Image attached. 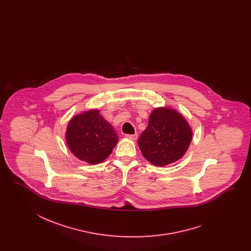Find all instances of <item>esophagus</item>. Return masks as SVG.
Returning <instances> with one entry per match:
<instances>
[{
    "label": "esophagus",
    "instance_id": "1",
    "mask_svg": "<svg viewBox=\"0 0 251 251\" xmlns=\"http://www.w3.org/2000/svg\"><path fill=\"white\" fill-rule=\"evenodd\" d=\"M125 137H126L127 139H129V140H132V141H136L137 137H138V135H137V133H135V134H126Z\"/></svg>",
    "mask_w": 251,
    "mask_h": 251
}]
</instances>
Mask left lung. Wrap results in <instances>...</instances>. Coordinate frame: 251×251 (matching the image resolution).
<instances>
[{
	"label": "left lung",
	"instance_id": "1",
	"mask_svg": "<svg viewBox=\"0 0 251 251\" xmlns=\"http://www.w3.org/2000/svg\"><path fill=\"white\" fill-rule=\"evenodd\" d=\"M192 139V129L181 113L167 106L153 109L148 126L138 139L144 157L156 167L182 158Z\"/></svg>",
	"mask_w": 251,
	"mask_h": 251
}]
</instances>
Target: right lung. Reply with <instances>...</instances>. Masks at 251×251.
Listing matches in <instances>:
<instances>
[{"label":"right lung","instance_id":"add662e5","mask_svg":"<svg viewBox=\"0 0 251 251\" xmlns=\"http://www.w3.org/2000/svg\"><path fill=\"white\" fill-rule=\"evenodd\" d=\"M65 138L71 152L90 165L106 160L119 142L113 126L100 115L99 109L84 111L72 118Z\"/></svg>","mask_w":251,"mask_h":251}]
</instances>
